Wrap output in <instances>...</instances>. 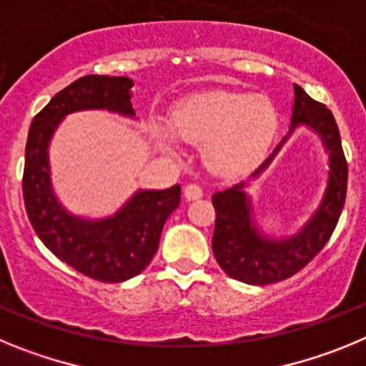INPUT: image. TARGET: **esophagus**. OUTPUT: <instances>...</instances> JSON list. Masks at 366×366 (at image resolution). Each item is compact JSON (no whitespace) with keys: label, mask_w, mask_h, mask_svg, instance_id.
I'll list each match as a JSON object with an SVG mask.
<instances>
[{"label":"esophagus","mask_w":366,"mask_h":366,"mask_svg":"<svg viewBox=\"0 0 366 366\" xmlns=\"http://www.w3.org/2000/svg\"><path fill=\"white\" fill-rule=\"evenodd\" d=\"M203 196V189L198 185V183H189V185L185 187V198L189 199V202H192V199H199Z\"/></svg>","instance_id":"obj_1"}]
</instances>
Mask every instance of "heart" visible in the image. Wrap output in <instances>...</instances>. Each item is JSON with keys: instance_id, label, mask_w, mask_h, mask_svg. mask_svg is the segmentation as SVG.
I'll list each match as a JSON object with an SVG mask.
<instances>
[{"instance_id": "b5f03b06", "label": "heart", "mask_w": 366, "mask_h": 366, "mask_svg": "<svg viewBox=\"0 0 366 366\" xmlns=\"http://www.w3.org/2000/svg\"><path fill=\"white\" fill-rule=\"evenodd\" d=\"M174 134L185 143L203 144V159L216 174H242L266 154L279 126L267 97L211 92L181 100L170 115ZM157 141L174 150V139L157 132Z\"/></svg>"}]
</instances>
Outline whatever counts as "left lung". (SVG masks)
<instances>
[{
  "label": "left lung",
  "mask_w": 366,
  "mask_h": 366,
  "mask_svg": "<svg viewBox=\"0 0 366 366\" xmlns=\"http://www.w3.org/2000/svg\"><path fill=\"white\" fill-rule=\"evenodd\" d=\"M293 89L295 104L290 134L299 124L310 126L321 135L326 150L330 152L328 189L315 214L310 218L299 234L284 240H273L262 236V232L254 227L251 219V203L247 194L244 192V181L232 189L216 192L212 196V205L216 211L212 253L219 267L231 279L253 286L280 282L308 266L330 240L347 199L348 164L341 147L337 122L332 112L322 102L313 100L302 87L293 84ZM286 139H282V143ZM282 143L254 170L253 177H257L271 163Z\"/></svg>",
  "instance_id": "1"
}]
</instances>
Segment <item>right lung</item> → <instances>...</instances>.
<instances>
[{
    "label": "right lung",
    "mask_w": 366,
    "mask_h": 366,
    "mask_svg": "<svg viewBox=\"0 0 366 366\" xmlns=\"http://www.w3.org/2000/svg\"><path fill=\"white\" fill-rule=\"evenodd\" d=\"M126 76L87 74L58 92L29 128L24 202L29 222L44 245L67 266L99 282H122L139 274L157 253L167 218L179 205L181 187L141 190L112 218L87 222L67 214L54 198L47 144L58 122L80 109L134 115Z\"/></svg>",
    "instance_id": "obj_1"
}]
</instances>
